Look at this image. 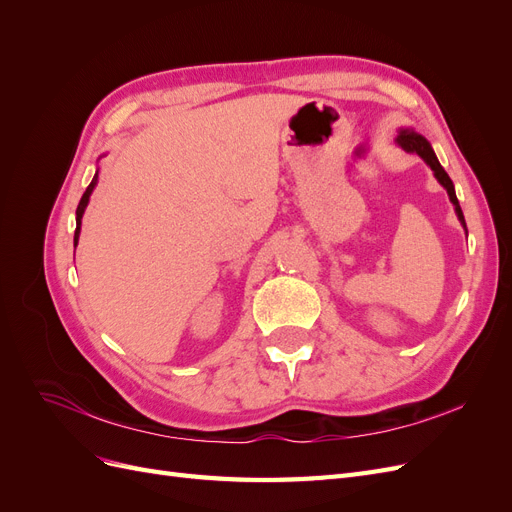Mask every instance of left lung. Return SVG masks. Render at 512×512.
Wrapping results in <instances>:
<instances>
[{
	"mask_svg": "<svg viewBox=\"0 0 512 512\" xmlns=\"http://www.w3.org/2000/svg\"><path fill=\"white\" fill-rule=\"evenodd\" d=\"M397 143L401 145V149H406L408 153H416V156H421L433 170V175H436V179L444 185L446 192H448V198H451V203L455 205V211H457V218L461 220V224L466 226V220H463V211L459 207V200H457V194H455V188H453V181L451 177L446 175V170L440 166L436 153H433L431 145L425 141V138L421 134H416L412 130H401L399 136H397Z\"/></svg>",
	"mask_w": 512,
	"mask_h": 512,
	"instance_id": "1",
	"label": "left lung"
}]
</instances>
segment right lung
Instances as JSON below:
<instances>
[{
    "instance_id": "right-lung-1",
    "label": "right lung",
    "mask_w": 512,
    "mask_h": 512,
    "mask_svg": "<svg viewBox=\"0 0 512 512\" xmlns=\"http://www.w3.org/2000/svg\"><path fill=\"white\" fill-rule=\"evenodd\" d=\"M96 179H98V173H96V177L91 179V183H89V188L85 190V194H83V198H81V203H79V207H76V230H74V245H76V241H79V230H81V218H83V213H85V207H87V203H89V196H91V192H94V188H96Z\"/></svg>"
}]
</instances>
